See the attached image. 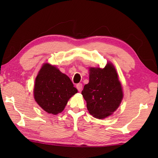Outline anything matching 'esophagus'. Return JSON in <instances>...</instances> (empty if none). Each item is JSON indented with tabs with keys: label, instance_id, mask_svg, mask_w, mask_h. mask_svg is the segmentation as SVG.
I'll return each instance as SVG.
<instances>
[{
	"label": "esophagus",
	"instance_id": "34e87169",
	"mask_svg": "<svg viewBox=\"0 0 158 158\" xmlns=\"http://www.w3.org/2000/svg\"><path fill=\"white\" fill-rule=\"evenodd\" d=\"M76 88L78 89L79 92H81V91H82V84H78L77 85H76Z\"/></svg>",
	"mask_w": 158,
	"mask_h": 158
}]
</instances>
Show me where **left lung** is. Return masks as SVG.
<instances>
[{
	"label": "left lung",
	"mask_w": 158,
	"mask_h": 158,
	"mask_svg": "<svg viewBox=\"0 0 158 158\" xmlns=\"http://www.w3.org/2000/svg\"><path fill=\"white\" fill-rule=\"evenodd\" d=\"M89 79L82 91L89 113L99 119L110 116L120 106L123 98L115 68L111 63L103 69L91 67Z\"/></svg>",
	"instance_id": "obj_1"
}]
</instances>
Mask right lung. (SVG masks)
I'll return each instance as SVG.
<instances>
[{
    "instance_id": "add662e5",
    "label": "right lung",
    "mask_w": 158,
    "mask_h": 158,
    "mask_svg": "<svg viewBox=\"0 0 158 158\" xmlns=\"http://www.w3.org/2000/svg\"><path fill=\"white\" fill-rule=\"evenodd\" d=\"M78 92L68 76L55 66L45 63L35 80L34 98L37 104L49 114L63 111L69 99Z\"/></svg>"
}]
</instances>
